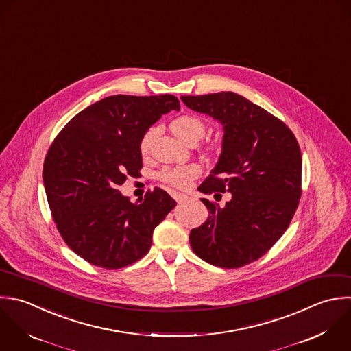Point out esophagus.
<instances>
[{
    "mask_svg": "<svg viewBox=\"0 0 351 351\" xmlns=\"http://www.w3.org/2000/svg\"><path fill=\"white\" fill-rule=\"evenodd\" d=\"M172 197L175 198V201L176 202H183V201H186L187 198H189V195H186V194H183V193H176V191H172Z\"/></svg>",
    "mask_w": 351,
    "mask_h": 351,
    "instance_id": "obj_1",
    "label": "esophagus"
}]
</instances>
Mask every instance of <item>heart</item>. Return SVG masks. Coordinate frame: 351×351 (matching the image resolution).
I'll return each mask as SVG.
<instances>
[{"instance_id": "heart-1", "label": "heart", "mask_w": 351, "mask_h": 351, "mask_svg": "<svg viewBox=\"0 0 351 351\" xmlns=\"http://www.w3.org/2000/svg\"><path fill=\"white\" fill-rule=\"evenodd\" d=\"M171 131L183 142L194 145L197 143L206 132V123L193 114H182L179 117H175L169 123ZM157 136V128L152 127L149 128L139 143V149L142 154H147L150 152L152 143L154 138ZM201 175V168L195 164H187V165H176V167H167L160 172V179L173 187L184 189L189 187L190 183Z\"/></svg>"}]
</instances>
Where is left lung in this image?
I'll list each match as a JSON object with an SVG mask.
<instances>
[{
    "instance_id": "8db88e82",
    "label": "left lung",
    "mask_w": 351,
    "mask_h": 351,
    "mask_svg": "<svg viewBox=\"0 0 351 351\" xmlns=\"http://www.w3.org/2000/svg\"><path fill=\"white\" fill-rule=\"evenodd\" d=\"M182 101L224 130L220 158L198 190L215 198L231 194L224 206L201 199L209 216L191 230V249L215 267L241 268L263 257L291 223L302 193L300 145L282 120L239 94L184 95Z\"/></svg>"
}]
</instances>
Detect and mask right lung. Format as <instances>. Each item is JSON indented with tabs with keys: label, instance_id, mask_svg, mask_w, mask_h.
I'll use <instances>...</instances> for the list:
<instances>
[{
	"label": "right lung",
	"instance_id": "right-lung-1",
	"mask_svg": "<svg viewBox=\"0 0 351 351\" xmlns=\"http://www.w3.org/2000/svg\"><path fill=\"white\" fill-rule=\"evenodd\" d=\"M179 110L175 95H110L72 117L50 145L43 184L57 230L87 263L120 269L142 258L154 228L176 202L162 189L132 204L121 195L142 168L143 134L161 114Z\"/></svg>",
	"mask_w": 351,
	"mask_h": 351
}]
</instances>
